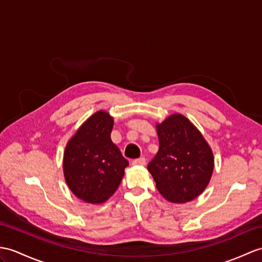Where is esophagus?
<instances>
[{
  "instance_id": "1",
  "label": "esophagus",
  "mask_w": 262,
  "mask_h": 262,
  "mask_svg": "<svg viewBox=\"0 0 262 262\" xmlns=\"http://www.w3.org/2000/svg\"><path fill=\"white\" fill-rule=\"evenodd\" d=\"M132 164H133V165H145L146 159H145V157H139V159L134 160L132 162Z\"/></svg>"
}]
</instances>
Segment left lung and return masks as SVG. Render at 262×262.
Listing matches in <instances>:
<instances>
[{
	"label": "left lung",
	"instance_id": "8db88e82",
	"mask_svg": "<svg viewBox=\"0 0 262 262\" xmlns=\"http://www.w3.org/2000/svg\"><path fill=\"white\" fill-rule=\"evenodd\" d=\"M160 148L147 168L156 187L169 202H190L208 186L213 154L196 127L180 114L156 126Z\"/></svg>",
	"mask_w": 262,
	"mask_h": 262
}]
</instances>
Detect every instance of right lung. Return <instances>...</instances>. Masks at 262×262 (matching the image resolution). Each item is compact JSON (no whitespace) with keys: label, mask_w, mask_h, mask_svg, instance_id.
<instances>
[{"label":"right lung","mask_w":262,"mask_h":262,"mask_svg":"<svg viewBox=\"0 0 262 262\" xmlns=\"http://www.w3.org/2000/svg\"><path fill=\"white\" fill-rule=\"evenodd\" d=\"M114 119L97 112L77 130L67 145L63 173L77 198L88 203H102L118 188L128 161L112 142Z\"/></svg>","instance_id":"obj_1"}]
</instances>
